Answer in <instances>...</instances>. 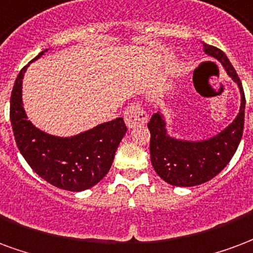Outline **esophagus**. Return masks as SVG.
<instances>
[{
    "mask_svg": "<svg viewBox=\"0 0 253 253\" xmlns=\"http://www.w3.org/2000/svg\"><path fill=\"white\" fill-rule=\"evenodd\" d=\"M125 124L128 128H133L136 125H143L148 121V114L143 110L139 104L129 105L124 112Z\"/></svg>",
    "mask_w": 253,
    "mask_h": 253,
    "instance_id": "obj_1",
    "label": "esophagus"
}]
</instances>
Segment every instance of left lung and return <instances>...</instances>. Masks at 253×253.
I'll list each match as a JSON object with an SVG mask.
<instances>
[{"label":"left lung","instance_id":"8db88e82","mask_svg":"<svg viewBox=\"0 0 253 253\" xmlns=\"http://www.w3.org/2000/svg\"><path fill=\"white\" fill-rule=\"evenodd\" d=\"M205 52L220 60L229 77L239 84L241 91L240 112L228 128L205 141H180L166 133L165 120L160 112L155 113L148 123L151 132L149 152L151 163L156 174L172 186L191 187L213 179L233 158L240 144L244 130L245 95L241 81L220 48L204 44Z\"/></svg>","mask_w":253,"mask_h":253}]
</instances>
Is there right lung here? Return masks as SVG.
<instances>
[{
    "label": "right lung",
    "instance_id": "1",
    "mask_svg": "<svg viewBox=\"0 0 253 253\" xmlns=\"http://www.w3.org/2000/svg\"><path fill=\"white\" fill-rule=\"evenodd\" d=\"M27 67L21 68L10 95V123L20 152L31 169L55 187L67 191L93 187L112 167L126 132L124 120L119 117L66 139L44 133L31 124L24 112L21 84Z\"/></svg>",
    "mask_w": 253,
    "mask_h": 253
}]
</instances>
